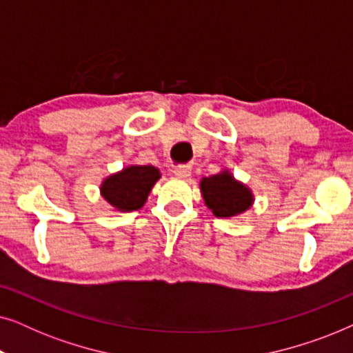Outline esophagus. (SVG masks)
Wrapping results in <instances>:
<instances>
[{
  "instance_id": "obj_1",
  "label": "esophagus",
  "mask_w": 353,
  "mask_h": 353,
  "mask_svg": "<svg viewBox=\"0 0 353 353\" xmlns=\"http://www.w3.org/2000/svg\"><path fill=\"white\" fill-rule=\"evenodd\" d=\"M173 173H175V176H178V178H188L191 175V167L178 165L173 168Z\"/></svg>"
}]
</instances>
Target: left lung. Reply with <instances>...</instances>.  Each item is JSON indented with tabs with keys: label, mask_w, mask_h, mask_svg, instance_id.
Returning a JSON list of instances; mask_svg holds the SVG:
<instances>
[{
	"label": "left lung",
	"mask_w": 353,
	"mask_h": 353,
	"mask_svg": "<svg viewBox=\"0 0 353 353\" xmlns=\"http://www.w3.org/2000/svg\"><path fill=\"white\" fill-rule=\"evenodd\" d=\"M201 192L205 205L220 219L243 214L254 202L252 191L241 181L234 180L228 170L202 178Z\"/></svg>",
	"instance_id": "8db88e82"
}]
</instances>
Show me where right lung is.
<instances>
[{
    "instance_id": "right-lung-1",
    "label": "right lung",
    "mask_w": 353,
    "mask_h": 353,
    "mask_svg": "<svg viewBox=\"0 0 353 353\" xmlns=\"http://www.w3.org/2000/svg\"><path fill=\"white\" fill-rule=\"evenodd\" d=\"M159 178L161 172L156 167L130 165L105 178L101 185V196L119 212L138 210L148 201Z\"/></svg>"
}]
</instances>
